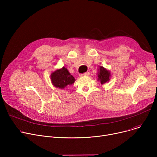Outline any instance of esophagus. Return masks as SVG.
Masks as SVG:
<instances>
[{"mask_svg": "<svg viewBox=\"0 0 157 157\" xmlns=\"http://www.w3.org/2000/svg\"><path fill=\"white\" fill-rule=\"evenodd\" d=\"M89 75H90V73H89L88 72H85V73H84V74H80V76H81V77H82V76H88Z\"/></svg>", "mask_w": 157, "mask_h": 157, "instance_id": "esophagus-1", "label": "esophagus"}]
</instances>
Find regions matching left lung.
I'll use <instances>...</instances> for the list:
<instances>
[{"label":"left lung","instance_id":"8db88e82","mask_svg":"<svg viewBox=\"0 0 157 157\" xmlns=\"http://www.w3.org/2000/svg\"><path fill=\"white\" fill-rule=\"evenodd\" d=\"M98 72V81H101V83L103 85L104 83H107L109 81V78L111 77V73L110 72L103 67L102 66H100Z\"/></svg>","mask_w":157,"mask_h":157}]
</instances>
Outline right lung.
Wrapping results in <instances>:
<instances>
[{
	"label": "right lung",
	"mask_w": 157,
	"mask_h": 157,
	"mask_svg": "<svg viewBox=\"0 0 157 157\" xmlns=\"http://www.w3.org/2000/svg\"><path fill=\"white\" fill-rule=\"evenodd\" d=\"M50 77L53 86L60 89L65 88L68 85H72L75 81L74 78L64 67L53 72Z\"/></svg>",
	"instance_id": "add662e5"
}]
</instances>
